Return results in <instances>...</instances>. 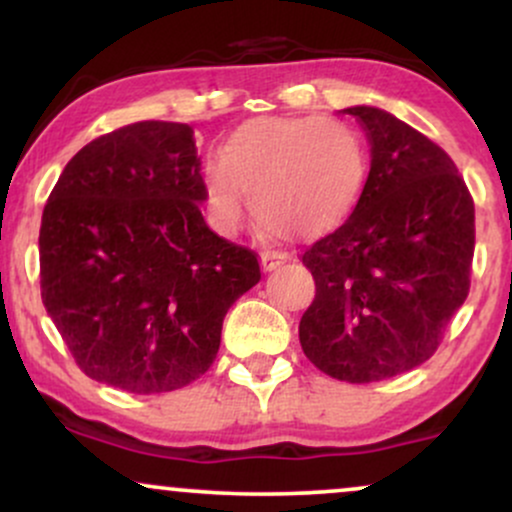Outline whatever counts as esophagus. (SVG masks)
<instances>
[{
	"label": "esophagus",
	"instance_id": "esophagus-1",
	"mask_svg": "<svg viewBox=\"0 0 512 512\" xmlns=\"http://www.w3.org/2000/svg\"><path fill=\"white\" fill-rule=\"evenodd\" d=\"M260 260H262L264 272H272V269L279 267V264H284L289 257H286V252H279V250H264Z\"/></svg>",
	"mask_w": 512,
	"mask_h": 512
}]
</instances>
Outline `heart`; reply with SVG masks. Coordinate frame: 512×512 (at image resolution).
I'll list each match as a JSON object with an SVG mask.
<instances>
[{
  "label": "heart",
  "instance_id": "1",
  "mask_svg": "<svg viewBox=\"0 0 512 512\" xmlns=\"http://www.w3.org/2000/svg\"><path fill=\"white\" fill-rule=\"evenodd\" d=\"M368 156L349 125L325 117L245 122L204 168V199L221 231H236L255 199L262 223L293 236L339 226L366 185Z\"/></svg>",
  "mask_w": 512,
  "mask_h": 512
}]
</instances>
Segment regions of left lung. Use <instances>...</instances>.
Here are the masks:
<instances>
[{
  "mask_svg": "<svg viewBox=\"0 0 512 512\" xmlns=\"http://www.w3.org/2000/svg\"><path fill=\"white\" fill-rule=\"evenodd\" d=\"M366 129L370 173L354 214L303 252L315 298L303 354L344 383H378L436 354L467 301L474 199L452 158L407 122L346 108Z\"/></svg>",
  "mask_w": 512,
  "mask_h": 512,
  "instance_id": "1",
  "label": "left lung"
}]
</instances>
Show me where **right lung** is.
<instances>
[{"label": "right lung", "instance_id": "right-lung-1", "mask_svg": "<svg viewBox=\"0 0 512 512\" xmlns=\"http://www.w3.org/2000/svg\"><path fill=\"white\" fill-rule=\"evenodd\" d=\"M202 202L182 122L120 127L64 166L40 221V296L88 378L156 395L214 363L223 317L262 274Z\"/></svg>", "mask_w": 512, "mask_h": 512}]
</instances>
